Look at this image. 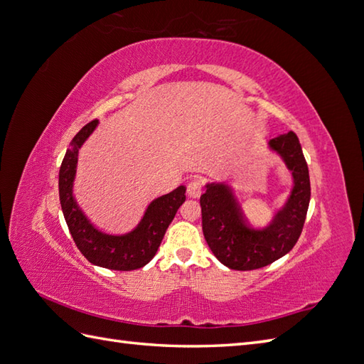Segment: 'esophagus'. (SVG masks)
<instances>
[{
	"label": "esophagus",
	"mask_w": 364,
	"mask_h": 364,
	"mask_svg": "<svg viewBox=\"0 0 364 364\" xmlns=\"http://www.w3.org/2000/svg\"><path fill=\"white\" fill-rule=\"evenodd\" d=\"M203 192V180L192 178L188 183V196L192 198H198Z\"/></svg>",
	"instance_id": "1"
}]
</instances>
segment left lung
Returning <instances> with one entry per match:
<instances>
[{
	"label": "left lung",
	"instance_id": "1",
	"mask_svg": "<svg viewBox=\"0 0 364 364\" xmlns=\"http://www.w3.org/2000/svg\"><path fill=\"white\" fill-rule=\"evenodd\" d=\"M268 147L282 158L293 188L267 226L252 228L248 223L232 189L225 183H208L200 197L206 243L223 265L239 272L267 267L285 256L296 245L306 222L310 178L298 136L293 132L279 134L268 141Z\"/></svg>",
	"mask_w": 364,
	"mask_h": 364
}]
</instances>
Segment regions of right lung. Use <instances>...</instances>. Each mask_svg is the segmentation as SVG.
Returning <instances> with one entry per match:
<instances>
[{
    "instance_id": "right-lung-1",
    "label": "right lung",
    "mask_w": 364,
    "mask_h": 364,
    "mask_svg": "<svg viewBox=\"0 0 364 364\" xmlns=\"http://www.w3.org/2000/svg\"><path fill=\"white\" fill-rule=\"evenodd\" d=\"M97 124V119L91 121L70 142L58 172V196L68 230L88 262L117 272H132L147 265L156 255L166 230L186 200V188L178 186L175 191L151 201L138 226L130 232L113 235L99 231L90 223L73 196L79 149L95 132Z\"/></svg>"
}]
</instances>
